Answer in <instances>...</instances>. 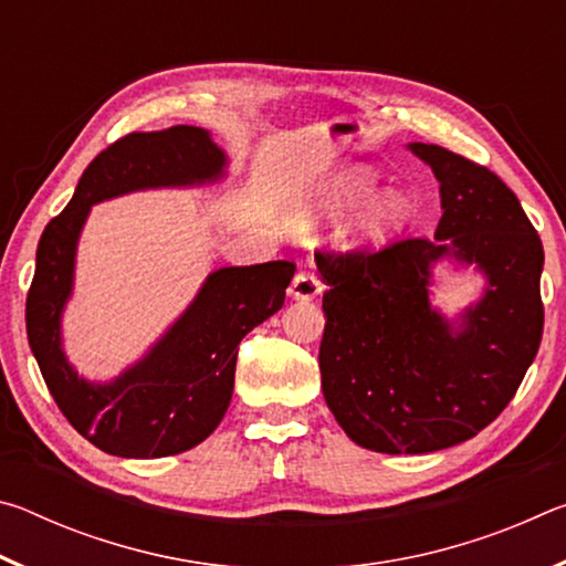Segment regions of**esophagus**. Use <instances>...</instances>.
I'll use <instances>...</instances> for the list:
<instances>
[{"mask_svg":"<svg viewBox=\"0 0 566 566\" xmlns=\"http://www.w3.org/2000/svg\"><path fill=\"white\" fill-rule=\"evenodd\" d=\"M322 294V282L319 276L310 272V270H302L300 274L294 276L292 280V286H290V296L292 300H314V296Z\"/></svg>","mask_w":566,"mask_h":566,"instance_id":"esophagus-1","label":"esophagus"}]
</instances>
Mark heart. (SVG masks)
<instances>
[{"label":"heart","mask_w":566,"mask_h":566,"mask_svg":"<svg viewBox=\"0 0 566 566\" xmlns=\"http://www.w3.org/2000/svg\"><path fill=\"white\" fill-rule=\"evenodd\" d=\"M379 179L367 167H344L310 189L292 209L294 229H312L352 212L342 229V244L352 252H379L407 232L417 219V207L405 191L377 195Z\"/></svg>","instance_id":"b5f03b06"}]
</instances>
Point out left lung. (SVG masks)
I'll list each match as a JSON object with an SVG mask.
<instances>
[{
  "mask_svg": "<svg viewBox=\"0 0 566 566\" xmlns=\"http://www.w3.org/2000/svg\"><path fill=\"white\" fill-rule=\"evenodd\" d=\"M407 149L439 181L434 239L317 254L329 286L324 399L352 442L381 454L437 452L476 437L520 389L544 327V249L514 191L444 147ZM444 259L485 276L483 296L454 321L431 302L433 266Z\"/></svg>",
  "mask_w": 566,
  "mask_h": 566,
  "instance_id": "1",
  "label": "left lung"
}]
</instances>
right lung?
<instances>
[{
	"label": "right lung",
	"instance_id": "1",
	"mask_svg": "<svg viewBox=\"0 0 566 566\" xmlns=\"http://www.w3.org/2000/svg\"><path fill=\"white\" fill-rule=\"evenodd\" d=\"M227 165L224 149L202 127L127 134L94 157L72 202L44 227L27 294V337L56 407L102 452L157 459L205 442L232 401L239 342L282 310L292 262L222 266L119 377L84 379L64 354L62 314L92 207L132 191L214 185Z\"/></svg>",
	"mask_w": 566,
	"mask_h": 566
}]
</instances>
